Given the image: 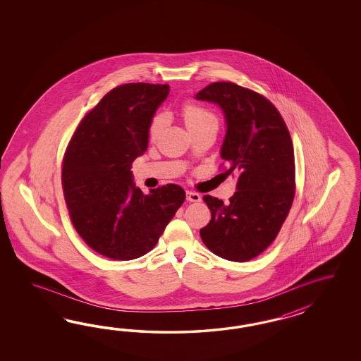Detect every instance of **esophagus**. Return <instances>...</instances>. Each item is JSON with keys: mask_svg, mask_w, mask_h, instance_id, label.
Wrapping results in <instances>:
<instances>
[{"mask_svg": "<svg viewBox=\"0 0 361 361\" xmlns=\"http://www.w3.org/2000/svg\"><path fill=\"white\" fill-rule=\"evenodd\" d=\"M186 200L190 201V202H200L201 196L196 192H186Z\"/></svg>", "mask_w": 361, "mask_h": 361, "instance_id": "34e87169", "label": "esophagus"}]
</instances>
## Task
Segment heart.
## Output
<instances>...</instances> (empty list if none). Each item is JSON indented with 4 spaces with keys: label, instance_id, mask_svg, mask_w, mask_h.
<instances>
[{
    "label": "heart",
    "instance_id": "heart-1",
    "mask_svg": "<svg viewBox=\"0 0 361 361\" xmlns=\"http://www.w3.org/2000/svg\"><path fill=\"white\" fill-rule=\"evenodd\" d=\"M183 115H184L188 128H193V127L205 124L209 121H217V118L214 116L213 112H210L209 109H204L195 103L185 104L183 109ZM165 123H166V118H165L164 114H156L153 116L152 121L149 123V128H148L149 136L152 139L157 137L160 135V132L163 131Z\"/></svg>",
    "mask_w": 361,
    "mask_h": 361
}]
</instances>
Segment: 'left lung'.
Returning <instances> with one entry per match:
<instances>
[{"label": "left lung", "instance_id": "left-lung-1", "mask_svg": "<svg viewBox=\"0 0 361 361\" xmlns=\"http://www.w3.org/2000/svg\"><path fill=\"white\" fill-rule=\"evenodd\" d=\"M217 103L225 114L221 157L226 175L238 177L237 192L224 204L204 196L212 219L200 230L210 252L246 262L276 238L295 196L294 147L282 115L261 94L231 82H214L196 95Z\"/></svg>", "mask_w": 361, "mask_h": 361}]
</instances>
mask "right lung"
<instances>
[{"label":"right lung","mask_w":361,"mask_h":361,"mask_svg":"<svg viewBox=\"0 0 361 361\" xmlns=\"http://www.w3.org/2000/svg\"><path fill=\"white\" fill-rule=\"evenodd\" d=\"M168 94V85L112 88L85 115L66 148L62 186L71 222L92 250L111 259L151 252L185 201L180 185L144 195L132 180V163L147 149L149 123Z\"/></svg>","instance_id":"right-lung-1"}]
</instances>
